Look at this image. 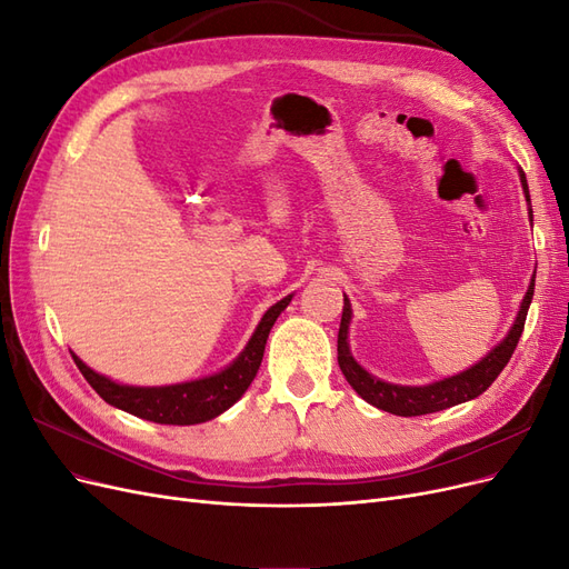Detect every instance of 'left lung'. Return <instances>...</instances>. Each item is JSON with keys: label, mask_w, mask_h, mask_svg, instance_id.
<instances>
[{"label": "left lung", "mask_w": 569, "mask_h": 569, "mask_svg": "<svg viewBox=\"0 0 569 569\" xmlns=\"http://www.w3.org/2000/svg\"><path fill=\"white\" fill-rule=\"evenodd\" d=\"M518 173H520L525 199L529 203V187H527V178L522 173V168H518ZM529 220H531V203H529ZM531 297H533V274H531V282L522 297L520 311H518V316H515L508 335L468 370H462L451 377H443V380L429 382V385H393V382H385V380H380V377L370 375L353 358L351 347H349V325H351L353 311H351V301L347 299V295H343V311H341V325H339V337H337L339 368L360 399L368 401L375 408L391 412V416L416 418V416H427V412H437V410H446V408L465 403V401H472L479 393H485L496 377L501 375V370L508 366V360L522 337Z\"/></svg>", "instance_id": "left-lung-1"}]
</instances>
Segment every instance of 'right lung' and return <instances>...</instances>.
I'll return each mask as SVG.
<instances>
[{"instance_id":"1","label":"right lung","mask_w":569,"mask_h":569,"mask_svg":"<svg viewBox=\"0 0 569 569\" xmlns=\"http://www.w3.org/2000/svg\"><path fill=\"white\" fill-rule=\"evenodd\" d=\"M291 295L270 306L263 313L261 322L256 325L251 339L230 366L222 370L199 377V380L163 385V387H132L120 385L107 375L94 372L88 363L73 353L76 366L84 375V380L104 399L109 406L130 412L134 418H142L159 425H199L218 418L242 399L253 377L261 368L266 341L272 330L274 320L289 306Z\"/></svg>"}]
</instances>
